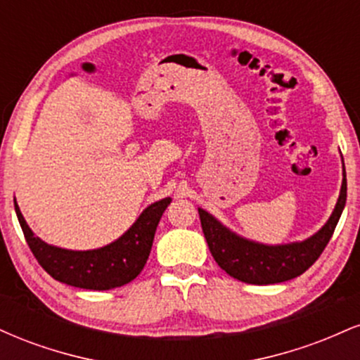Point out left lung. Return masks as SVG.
<instances>
[{
  "instance_id": "8db88e82",
  "label": "left lung",
  "mask_w": 360,
  "mask_h": 360,
  "mask_svg": "<svg viewBox=\"0 0 360 360\" xmlns=\"http://www.w3.org/2000/svg\"><path fill=\"white\" fill-rule=\"evenodd\" d=\"M344 162V159H342ZM347 200V179L344 166L340 196L328 221L315 235L303 242L266 245L232 232L213 214L198 208L205 238L218 266L232 278L247 284H276L298 278L315 264L330 242Z\"/></svg>"
}]
</instances>
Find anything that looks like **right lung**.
<instances>
[{
    "instance_id": "right-lung-1",
    "label": "right lung",
    "mask_w": 360,
    "mask_h": 360,
    "mask_svg": "<svg viewBox=\"0 0 360 360\" xmlns=\"http://www.w3.org/2000/svg\"><path fill=\"white\" fill-rule=\"evenodd\" d=\"M169 203L171 198H164L147 206L122 237L94 250H68L49 245L32 232L16 200L15 212L32 254L53 279L74 288L106 291L130 283L142 272L157 225Z\"/></svg>"
}]
</instances>
